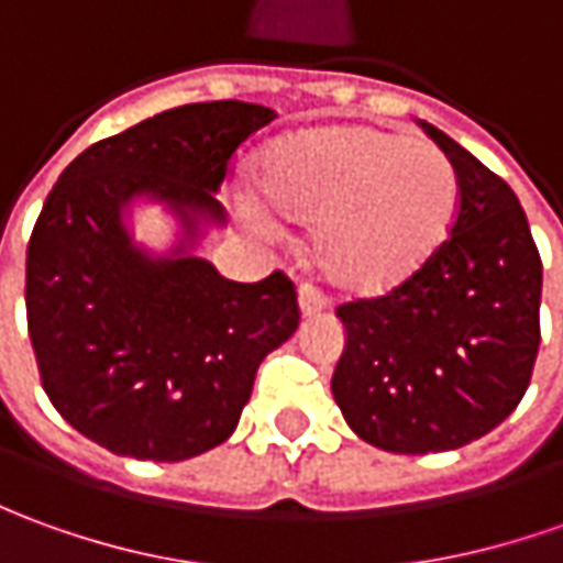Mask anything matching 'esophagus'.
Masks as SVG:
<instances>
[{"label":"esophagus","instance_id":"obj_1","mask_svg":"<svg viewBox=\"0 0 563 563\" xmlns=\"http://www.w3.org/2000/svg\"><path fill=\"white\" fill-rule=\"evenodd\" d=\"M298 308H301V317H313V313L323 311V298L317 292V286H311V283L298 286Z\"/></svg>","mask_w":563,"mask_h":563}]
</instances>
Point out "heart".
<instances>
[{"label": "heart", "mask_w": 563, "mask_h": 563, "mask_svg": "<svg viewBox=\"0 0 563 563\" xmlns=\"http://www.w3.org/2000/svg\"><path fill=\"white\" fill-rule=\"evenodd\" d=\"M267 202L313 221L311 250L323 277L347 296H382L441 250L459 216V175L438 147L373 125L308 129L262 159ZM255 231L277 221L258 194L236 190Z\"/></svg>", "instance_id": "heart-1"}]
</instances>
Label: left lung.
<instances>
[{"label": "left lung", "instance_id": "left-lung-1", "mask_svg": "<svg viewBox=\"0 0 563 563\" xmlns=\"http://www.w3.org/2000/svg\"><path fill=\"white\" fill-rule=\"evenodd\" d=\"M459 175V216L410 280L339 308L345 351L332 397L388 453H443L521 404L539 351L542 262L515 190L422 122Z\"/></svg>", "mask_w": 563, "mask_h": 563}]
</instances>
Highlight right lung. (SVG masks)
<instances>
[{"label":"right lung","instance_id":"right-lung-1","mask_svg":"<svg viewBox=\"0 0 563 563\" xmlns=\"http://www.w3.org/2000/svg\"><path fill=\"white\" fill-rule=\"evenodd\" d=\"M277 113L246 101L185 104L91 144L60 172L26 246V327L42 388L79 434L117 456L181 462L224 443L258 363L298 330L280 271L224 280L194 246L236 147ZM135 199L183 224L169 256L124 228Z\"/></svg>","mask_w":563,"mask_h":563}]
</instances>
